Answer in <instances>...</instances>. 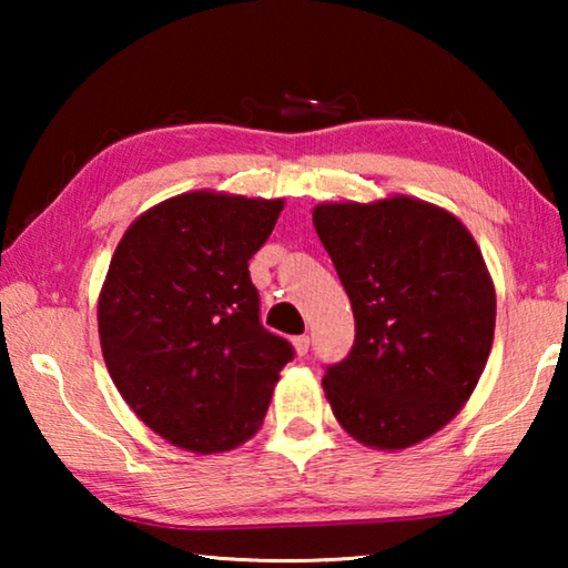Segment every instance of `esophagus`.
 <instances>
[{
  "label": "esophagus",
  "instance_id": "esophagus-1",
  "mask_svg": "<svg viewBox=\"0 0 568 568\" xmlns=\"http://www.w3.org/2000/svg\"><path fill=\"white\" fill-rule=\"evenodd\" d=\"M293 345L297 355H305L307 348H311V338H307V335H297V338H293Z\"/></svg>",
  "mask_w": 568,
  "mask_h": 568
}]
</instances>
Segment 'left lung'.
Masks as SVG:
<instances>
[{
  "instance_id": "8db88e82",
  "label": "left lung",
  "mask_w": 568,
  "mask_h": 568,
  "mask_svg": "<svg viewBox=\"0 0 568 568\" xmlns=\"http://www.w3.org/2000/svg\"><path fill=\"white\" fill-rule=\"evenodd\" d=\"M313 225L351 297L355 343L323 390L358 444L403 450L458 416L486 368L496 287L474 235L426 200L321 203Z\"/></svg>"
}]
</instances>
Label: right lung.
Instances as JSON below:
<instances>
[{
    "mask_svg": "<svg viewBox=\"0 0 568 568\" xmlns=\"http://www.w3.org/2000/svg\"><path fill=\"white\" fill-rule=\"evenodd\" d=\"M283 197L192 190L124 230L98 297L102 358L124 403L168 444L223 454L261 430L291 343L257 321L247 261Z\"/></svg>",
    "mask_w": 568,
    "mask_h": 568,
    "instance_id": "1",
    "label": "right lung"
}]
</instances>
